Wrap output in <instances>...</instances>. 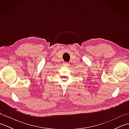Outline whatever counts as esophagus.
<instances>
[{"instance_id": "esophagus-1", "label": "esophagus", "mask_w": 129, "mask_h": 129, "mask_svg": "<svg viewBox=\"0 0 129 129\" xmlns=\"http://www.w3.org/2000/svg\"><path fill=\"white\" fill-rule=\"evenodd\" d=\"M63 66L65 67H68L69 66V64L68 62H64L63 63Z\"/></svg>"}]
</instances>
